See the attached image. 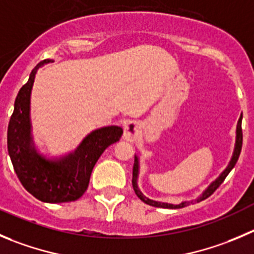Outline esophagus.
I'll use <instances>...</instances> for the list:
<instances>
[{
    "instance_id": "esophagus-1",
    "label": "esophagus",
    "mask_w": 254,
    "mask_h": 254,
    "mask_svg": "<svg viewBox=\"0 0 254 254\" xmlns=\"http://www.w3.org/2000/svg\"><path fill=\"white\" fill-rule=\"evenodd\" d=\"M139 131H141V127H139V123L136 121H129V122L126 123L125 126V133H123V138L126 141L133 142L136 141V138L138 137Z\"/></svg>"
}]
</instances>
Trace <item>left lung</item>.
<instances>
[{"label":"left lung","mask_w":254,"mask_h":254,"mask_svg":"<svg viewBox=\"0 0 254 254\" xmlns=\"http://www.w3.org/2000/svg\"><path fill=\"white\" fill-rule=\"evenodd\" d=\"M242 142H243V133H242V117L240 118V121H238V125H237V139H236V148H234V153H233V157H232L231 162H229L228 167L226 168V170L223 171V173H222L221 176H219L218 178H217L216 181H214L213 183H212L211 186H209L208 188H207L206 190H204L203 194L201 195V197L198 198L197 202H201V201H204V199H207V198L209 197V195L213 194L214 190H217V188L219 187V186L223 183V181L226 180V177L228 176V173L231 172L232 168L236 166V163H237L238 158H240V154H241V149H242ZM132 186H133V190L134 193L137 194V197L141 199V201H143L144 203L149 204V206H153V207H159V208H171V209H177V208H183V207L187 206V202H182V203L180 204H170V203H162V202H156V201H152V199H149V198H146L143 194L141 193V190H138V187H137V177H138V158L137 157H134V163H133V172H132Z\"/></svg>","instance_id":"obj_1"}]
</instances>
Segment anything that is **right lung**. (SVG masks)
Returning <instances> with one entry per match:
<instances>
[{
  "label": "right lung",
  "mask_w": 254,
  "mask_h": 254,
  "mask_svg": "<svg viewBox=\"0 0 254 254\" xmlns=\"http://www.w3.org/2000/svg\"><path fill=\"white\" fill-rule=\"evenodd\" d=\"M40 62L32 69L27 83L18 91L7 128V148L13 170L23 187L37 199L47 203L76 201L86 192L96 162L112 143L120 141L123 129L118 126L103 127L89 133L74 153L50 161L36 152L31 141L30 96Z\"/></svg>",
  "instance_id": "obj_1"
}]
</instances>
